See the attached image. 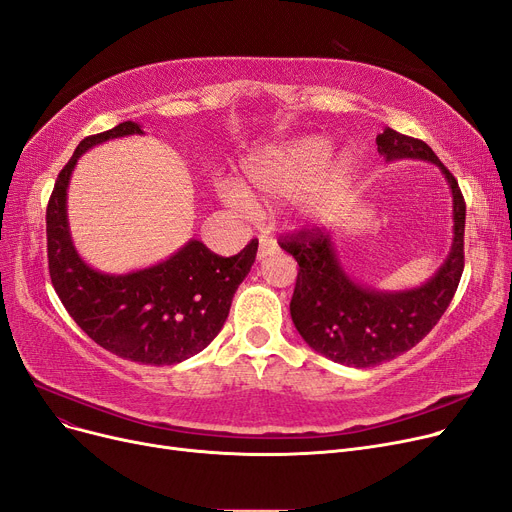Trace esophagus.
<instances>
[{
	"instance_id": "34e87169",
	"label": "esophagus",
	"mask_w": 512,
	"mask_h": 512,
	"mask_svg": "<svg viewBox=\"0 0 512 512\" xmlns=\"http://www.w3.org/2000/svg\"><path fill=\"white\" fill-rule=\"evenodd\" d=\"M280 251L278 242L274 238H268V236H261L259 238V251H257V259H265L270 255H276Z\"/></svg>"
}]
</instances>
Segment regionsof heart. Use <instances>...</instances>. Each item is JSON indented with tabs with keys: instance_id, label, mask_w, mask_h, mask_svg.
I'll list each match as a JSON object with an SVG mask.
<instances>
[{
	"instance_id": "obj_1",
	"label": "heart",
	"mask_w": 512,
	"mask_h": 512,
	"mask_svg": "<svg viewBox=\"0 0 512 512\" xmlns=\"http://www.w3.org/2000/svg\"><path fill=\"white\" fill-rule=\"evenodd\" d=\"M330 142L324 136H303L265 148L242 165V192L228 190L226 198L249 209L251 201H286L305 219H322L335 211L355 180V157L349 150L328 157Z\"/></svg>"
}]
</instances>
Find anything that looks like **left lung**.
<instances>
[{"mask_svg": "<svg viewBox=\"0 0 512 512\" xmlns=\"http://www.w3.org/2000/svg\"><path fill=\"white\" fill-rule=\"evenodd\" d=\"M376 146L387 163L418 159L439 167L452 190V247L427 282L381 291L347 274L330 234L303 230L282 238L280 247L299 263L291 299L295 328L311 349L351 368L393 360L425 339L448 309L464 270L466 205L456 177L425 142L395 129L379 133Z\"/></svg>", "mask_w": 512, "mask_h": 512, "instance_id": "obj_1", "label": "left lung"}]
</instances>
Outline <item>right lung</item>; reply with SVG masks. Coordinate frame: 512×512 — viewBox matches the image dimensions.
<instances>
[{"mask_svg": "<svg viewBox=\"0 0 512 512\" xmlns=\"http://www.w3.org/2000/svg\"><path fill=\"white\" fill-rule=\"evenodd\" d=\"M142 133L138 123L125 121L85 138L60 171L46 213L50 278L71 318L100 347L123 360L171 366L203 351L219 335L236 288L255 263L257 240L234 257H219L190 238L167 259L125 274H106L85 263L66 215L75 165L98 144Z\"/></svg>", "mask_w": 512, "mask_h": 512, "instance_id": "obj_1", "label": "right lung"}]
</instances>
